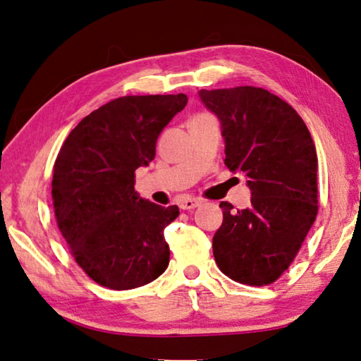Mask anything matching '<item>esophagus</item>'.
Masks as SVG:
<instances>
[{
	"label": "esophagus",
	"instance_id": "1",
	"mask_svg": "<svg viewBox=\"0 0 361 361\" xmlns=\"http://www.w3.org/2000/svg\"><path fill=\"white\" fill-rule=\"evenodd\" d=\"M200 205L199 199H192V197H185L180 202V208L183 209H194L195 207Z\"/></svg>",
	"mask_w": 361,
	"mask_h": 361
}]
</instances>
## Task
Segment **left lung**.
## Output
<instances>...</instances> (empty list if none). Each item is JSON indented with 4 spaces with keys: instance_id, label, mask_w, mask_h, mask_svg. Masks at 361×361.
I'll list each match as a JSON object with an SVG mask.
<instances>
[{
    "instance_id": "1",
    "label": "left lung",
    "mask_w": 361,
    "mask_h": 361,
    "mask_svg": "<svg viewBox=\"0 0 361 361\" xmlns=\"http://www.w3.org/2000/svg\"><path fill=\"white\" fill-rule=\"evenodd\" d=\"M199 94L221 120L226 167L247 176L252 195L245 209L221 202L214 260L237 283L273 284L297 257L317 216L312 137L289 104L264 88L200 90Z\"/></svg>"
}]
</instances>
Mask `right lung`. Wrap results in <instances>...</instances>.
<instances>
[{
	"instance_id": "1",
	"label": "right lung",
	"mask_w": 361,
	"mask_h": 361,
	"mask_svg": "<svg viewBox=\"0 0 361 361\" xmlns=\"http://www.w3.org/2000/svg\"><path fill=\"white\" fill-rule=\"evenodd\" d=\"M188 104L186 94L123 96L77 124L54 166L55 219L78 267L107 289L129 290L166 271L164 228L176 205L135 192V170L154 159L161 130Z\"/></svg>"
}]
</instances>
